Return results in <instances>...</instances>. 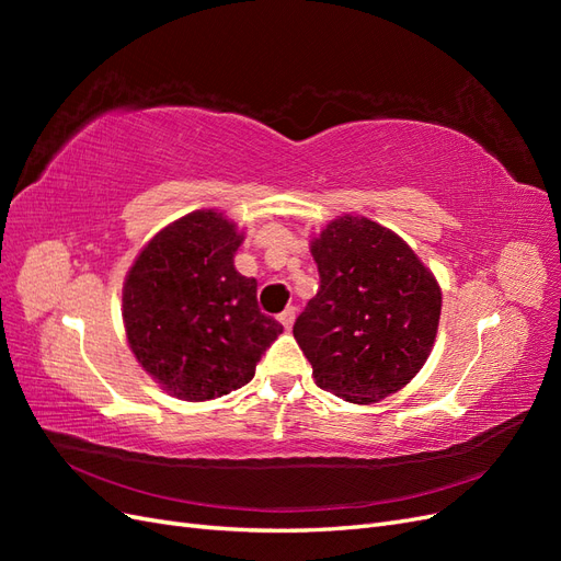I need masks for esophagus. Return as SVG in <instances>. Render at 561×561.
Wrapping results in <instances>:
<instances>
[{"label":"esophagus","mask_w":561,"mask_h":561,"mask_svg":"<svg viewBox=\"0 0 561 561\" xmlns=\"http://www.w3.org/2000/svg\"><path fill=\"white\" fill-rule=\"evenodd\" d=\"M295 318H297V309H295V307H287V309L278 316V320L283 322V328H285V330H290V328H293Z\"/></svg>","instance_id":"esophagus-1"}]
</instances>
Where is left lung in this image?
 <instances>
[{
	"label": "left lung",
	"mask_w": 561,
	"mask_h": 561,
	"mask_svg": "<svg viewBox=\"0 0 561 561\" xmlns=\"http://www.w3.org/2000/svg\"><path fill=\"white\" fill-rule=\"evenodd\" d=\"M318 295L295 320L316 386L348 402L396 393L428 360L443 295L393 231L339 217L311 243Z\"/></svg>",
	"instance_id": "8db88e82"
}]
</instances>
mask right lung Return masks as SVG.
I'll list each match as a JSON object with an SVG mask.
<instances>
[{"instance_id": "right-lung-1", "label": "right lung", "mask_w": 561, "mask_h": 561, "mask_svg": "<svg viewBox=\"0 0 561 561\" xmlns=\"http://www.w3.org/2000/svg\"><path fill=\"white\" fill-rule=\"evenodd\" d=\"M241 243L229 219L196 210L157 233L128 271V344L182 400L222 398L245 386L283 332L257 307V280L233 268Z\"/></svg>"}]
</instances>
